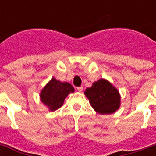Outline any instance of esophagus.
<instances>
[{
	"mask_svg": "<svg viewBox=\"0 0 156 156\" xmlns=\"http://www.w3.org/2000/svg\"><path fill=\"white\" fill-rule=\"evenodd\" d=\"M83 87H77V90H78V91H82V90H83Z\"/></svg>",
	"mask_w": 156,
	"mask_h": 156,
	"instance_id": "esophagus-1",
	"label": "esophagus"
}]
</instances>
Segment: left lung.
Returning <instances> with one entry per match:
<instances>
[{
    "instance_id": "1",
    "label": "left lung",
    "mask_w": 156,
    "mask_h": 156,
    "mask_svg": "<svg viewBox=\"0 0 156 156\" xmlns=\"http://www.w3.org/2000/svg\"><path fill=\"white\" fill-rule=\"evenodd\" d=\"M92 108L100 114H111L120 107L118 90L108 81L100 79L85 91Z\"/></svg>"
}]
</instances>
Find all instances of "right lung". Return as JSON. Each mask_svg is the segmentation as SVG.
<instances>
[{
  "label": "right lung",
  "instance_id": "obj_1",
  "mask_svg": "<svg viewBox=\"0 0 156 156\" xmlns=\"http://www.w3.org/2000/svg\"><path fill=\"white\" fill-rule=\"evenodd\" d=\"M74 91V88L68 83H61L52 78L40 93V99L51 111L62 106L66 96Z\"/></svg>",
  "mask_w": 156,
  "mask_h": 156
}]
</instances>
